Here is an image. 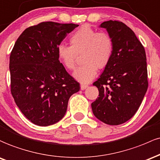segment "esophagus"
<instances>
[{"label": "esophagus", "instance_id": "esophagus-1", "mask_svg": "<svg viewBox=\"0 0 160 160\" xmlns=\"http://www.w3.org/2000/svg\"><path fill=\"white\" fill-rule=\"evenodd\" d=\"M88 87V85H85V84H82V85H80L81 90H82V91H83V90H85L86 88H87Z\"/></svg>", "mask_w": 160, "mask_h": 160}]
</instances>
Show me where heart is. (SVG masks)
I'll return each instance as SVG.
<instances>
[{
	"label": "heart",
	"mask_w": 160,
	"mask_h": 160,
	"mask_svg": "<svg viewBox=\"0 0 160 160\" xmlns=\"http://www.w3.org/2000/svg\"><path fill=\"white\" fill-rule=\"evenodd\" d=\"M69 42L70 46L58 47L59 60L66 69H73L77 55L82 53L84 64L75 69L72 75L81 83H89L96 76L98 69L108 65L113 53V41L109 34L98 32L85 25L71 35Z\"/></svg>",
	"instance_id": "1"
}]
</instances>
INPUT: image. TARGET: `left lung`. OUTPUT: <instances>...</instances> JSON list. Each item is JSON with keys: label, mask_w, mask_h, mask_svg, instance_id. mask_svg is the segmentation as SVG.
<instances>
[{"label": "left lung", "mask_w": 160, "mask_h": 160, "mask_svg": "<svg viewBox=\"0 0 160 160\" xmlns=\"http://www.w3.org/2000/svg\"><path fill=\"white\" fill-rule=\"evenodd\" d=\"M113 41L112 58L93 85L99 97L91 103L92 112L103 122L117 125L138 111L148 87L144 48L134 32L123 22L106 21L100 25Z\"/></svg>", "instance_id": "obj_1"}]
</instances>
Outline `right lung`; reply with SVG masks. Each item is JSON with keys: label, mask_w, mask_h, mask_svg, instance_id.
I'll return each instance as SVG.
<instances>
[{"label": "right lung", "mask_w": 160, "mask_h": 160, "mask_svg": "<svg viewBox=\"0 0 160 160\" xmlns=\"http://www.w3.org/2000/svg\"><path fill=\"white\" fill-rule=\"evenodd\" d=\"M78 25L44 22L19 35L10 57L11 93L23 115L48 126L65 116L69 98L80 89L60 62L57 48Z\"/></svg>", "instance_id": "right-lung-1"}]
</instances>
